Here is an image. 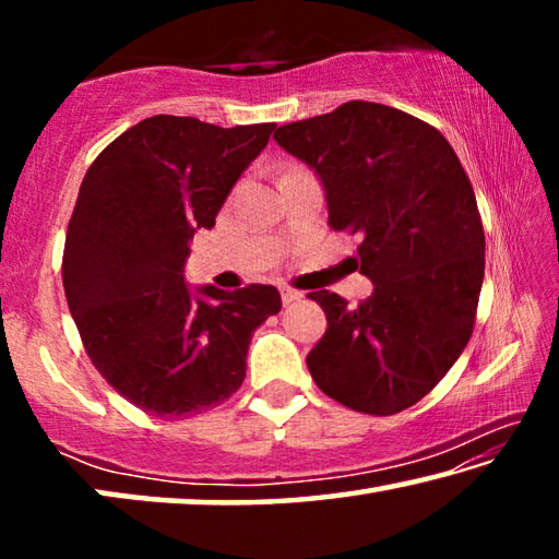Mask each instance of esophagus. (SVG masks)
Returning a JSON list of instances; mask_svg holds the SVG:
<instances>
[{
  "label": "esophagus",
  "instance_id": "esophagus-1",
  "mask_svg": "<svg viewBox=\"0 0 559 559\" xmlns=\"http://www.w3.org/2000/svg\"><path fill=\"white\" fill-rule=\"evenodd\" d=\"M298 298H302V293L293 290V288H286V286L281 288V300L286 302V306H290V302H293V300H298Z\"/></svg>",
  "mask_w": 559,
  "mask_h": 559
}]
</instances>
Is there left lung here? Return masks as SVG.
<instances>
[{"label":"left lung","mask_w":559,"mask_h":559,"mask_svg":"<svg viewBox=\"0 0 559 559\" xmlns=\"http://www.w3.org/2000/svg\"><path fill=\"white\" fill-rule=\"evenodd\" d=\"M273 140L313 169L330 229L362 239L357 269L374 283L355 308L308 293L328 318L308 370L349 409L402 412L441 382L473 333L486 236L468 177L437 128L382 103L349 100Z\"/></svg>","instance_id":"obj_1"}]
</instances>
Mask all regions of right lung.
Returning a JSON list of instances; mask_svg holds the SVG:
<instances>
[{
  "label": "right lung",
  "mask_w": 559,
  "mask_h": 559,
  "mask_svg": "<svg viewBox=\"0 0 559 559\" xmlns=\"http://www.w3.org/2000/svg\"><path fill=\"white\" fill-rule=\"evenodd\" d=\"M273 128L153 116L112 140L81 182L63 249L71 318L112 390L159 419L229 400L253 330L281 310L273 286L185 281L189 241L212 229Z\"/></svg>",
  "instance_id": "obj_1"
}]
</instances>
